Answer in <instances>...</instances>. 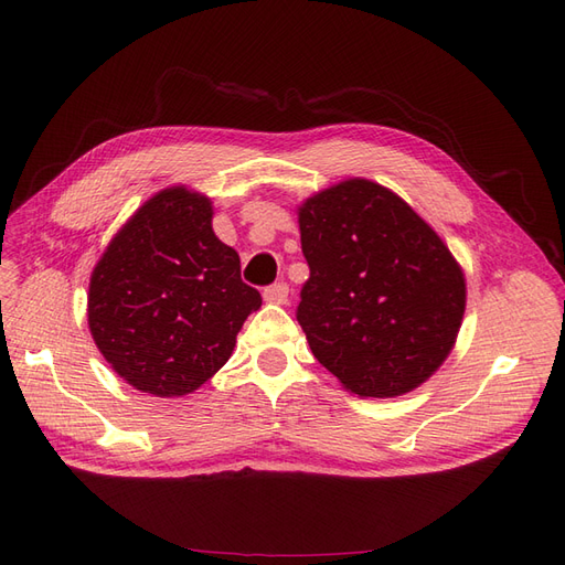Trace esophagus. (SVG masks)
Returning a JSON list of instances; mask_svg holds the SVG:
<instances>
[{
  "label": "esophagus",
  "instance_id": "obj_1",
  "mask_svg": "<svg viewBox=\"0 0 565 565\" xmlns=\"http://www.w3.org/2000/svg\"><path fill=\"white\" fill-rule=\"evenodd\" d=\"M264 299L268 303H287L289 299V285L287 282H273L264 289Z\"/></svg>",
  "mask_w": 565,
  "mask_h": 565
}]
</instances>
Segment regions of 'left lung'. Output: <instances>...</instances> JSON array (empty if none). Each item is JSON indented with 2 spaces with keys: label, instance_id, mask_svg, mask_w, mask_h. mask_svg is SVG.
Segmentation results:
<instances>
[{
  "label": "left lung",
  "instance_id": "left-lung-1",
  "mask_svg": "<svg viewBox=\"0 0 565 565\" xmlns=\"http://www.w3.org/2000/svg\"><path fill=\"white\" fill-rule=\"evenodd\" d=\"M311 276L297 320L318 363L351 393L393 398L446 361L465 316V273L388 188L349 179L299 210Z\"/></svg>",
  "mask_w": 565,
  "mask_h": 565
}]
</instances>
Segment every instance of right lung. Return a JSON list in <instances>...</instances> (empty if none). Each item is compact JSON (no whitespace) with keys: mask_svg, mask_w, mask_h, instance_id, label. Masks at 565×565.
I'll use <instances>...</instances> for the list:
<instances>
[{"mask_svg":"<svg viewBox=\"0 0 565 565\" xmlns=\"http://www.w3.org/2000/svg\"><path fill=\"white\" fill-rule=\"evenodd\" d=\"M262 295L241 256L212 231V202L185 188L150 198L100 256L89 282V330L134 388L185 396L226 365Z\"/></svg>","mask_w":565,"mask_h":565,"instance_id":"add662e5","label":"right lung"}]
</instances>
